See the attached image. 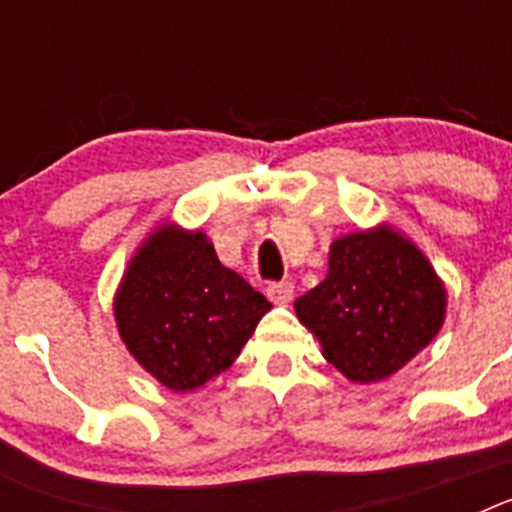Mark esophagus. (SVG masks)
<instances>
[{
  "label": "esophagus",
  "mask_w": 512,
  "mask_h": 512,
  "mask_svg": "<svg viewBox=\"0 0 512 512\" xmlns=\"http://www.w3.org/2000/svg\"><path fill=\"white\" fill-rule=\"evenodd\" d=\"M266 295H269V300L274 302V305H287V302H292V297H295V284L271 282L269 287H266Z\"/></svg>",
  "instance_id": "obj_1"
}]
</instances>
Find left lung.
Segmentation results:
<instances>
[{"label": "left lung", "mask_w": 512, "mask_h": 512, "mask_svg": "<svg viewBox=\"0 0 512 512\" xmlns=\"http://www.w3.org/2000/svg\"><path fill=\"white\" fill-rule=\"evenodd\" d=\"M297 318L351 382H379L441 330L446 289L423 253L395 230H366L330 246L328 277L295 302Z\"/></svg>", "instance_id": "left-lung-1"}]
</instances>
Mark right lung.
<instances>
[{
  "mask_svg": "<svg viewBox=\"0 0 512 512\" xmlns=\"http://www.w3.org/2000/svg\"><path fill=\"white\" fill-rule=\"evenodd\" d=\"M269 310L261 292L220 264L205 235L179 228L151 235L115 300L130 354L174 392L225 372Z\"/></svg>",
  "mask_w": 512,
  "mask_h": 512,
  "instance_id": "right-lung-1",
  "label": "right lung"
}]
</instances>
